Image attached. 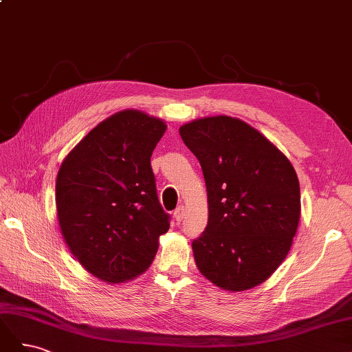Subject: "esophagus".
Returning a JSON list of instances; mask_svg holds the SVG:
<instances>
[{
  "mask_svg": "<svg viewBox=\"0 0 352 352\" xmlns=\"http://www.w3.org/2000/svg\"><path fill=\"white\" fill-rule=\"evenodd\" d=\"M184 216H185V207H184V206H179V207L175 210V212H173V217H175L176 221H182Z\"/></svg>",
  "mask_w": 352,
  "mask_h": 352,
  "instance_id": "esophagus-1",
  "label": "esophagus"
}]
</instances>
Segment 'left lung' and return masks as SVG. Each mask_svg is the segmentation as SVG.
Masks as SVG:
<instances>
[{
    "instance_id": "1",
    "label": "left lung",
    "mask_w": 352,
    "mask_h": 352,
    "mask_svg": "<svg viewBox=\"0 0 352 352\" xmlns=\"http://www.w3.org/2000/svg\"><path fill=\"white\" fill-rule=\"evenodd\" d=\"M204 175L208 223L192 242L202 276L230 292L252 289L278 270L301 216L300 182L287 157L230 116L179 127Z\"/></svg>"
}]
</instances>
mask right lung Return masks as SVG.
<instances>
[{
  "mask_svg": "<svg viewBox=\"0 0 352 352\" xmlns=\"http://www.w3.org/2000/svg\"><path fill=\"white\" fill-rule=\"evenodd\" d=\"M164 120L127 109L98 123L63 160L56 180L61 235L82 267L124 283L150 267L168 230L151 154Z\"/></svg>",
  "mask_w": 352,
  "mask_h": 352,
  "instance_id": "right-lung-1",
  "label": "right lung"
}]
</instances>
